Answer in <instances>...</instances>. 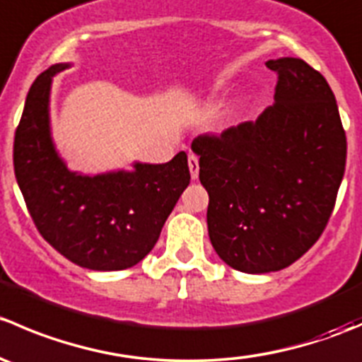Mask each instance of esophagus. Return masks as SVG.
I'll return each instance as SVG.
<instances>
[{
  "mask_svg": "<svg viewBox=\"0 0 362 362\" xmlns=\"http://www.w3.org/2000/svg\"><path fill=\"white\" fill-rule=\"evenodd\" d=\"M189 170H191L192 180H196L199 175V159L196 154H189Z\"/></svg>",
  "mask_w": 362,
  "mask_h": 362,
  "instance_id": "obj_1",
  "label": "esophagus"
}]
</instances>
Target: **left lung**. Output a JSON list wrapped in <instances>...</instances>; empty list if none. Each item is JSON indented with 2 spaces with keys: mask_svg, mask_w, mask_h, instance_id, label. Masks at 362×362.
I'll return each instance as SVG.
<instances>
[{
  "mask_svg": "<svg viewBox=\"0 0 362 362\" xmlns=\"http://www.w3.org/2000/svg\"><path fill=\"white\" fill-rule=\"evenodd\" d=\"M275 103L255 122L192 140L208 192V235L243 273L287 268L326 229L345 173L346 136L329 83L296 57L268 61Z\"/></svg>",
  "mask_w": 362,
  "mask_h": 362,
  "instance_id": "obj_1",
  "label": "left lung"
}]
</instances>
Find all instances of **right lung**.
I'll return each instance as SVG.
<instances>
[{"label": "right lung", "instance_id": "add662e5", "mask_svg": "<svg viewBox=\"0 0 362 362\" xmlns=\"http://www.w3.org/2000/svg\"><path fill=\"white\" fill-rule=\"evenodd\" d=\"M54 64L33 82L13 140V170L40 235L75 264L96 272L126 269L154 249L160 229L191 182L187 154L134 171L82 177L54 151L49 93Z\"/></svg>", "mask_w": 362, "mask_h": 362}]
</instances>
